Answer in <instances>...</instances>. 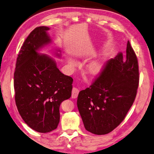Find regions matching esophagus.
<instances>
[{"instance_id":"1","label":"esophagus","mask_w":154,"mask_h":154,"mask_svg":"<svg viewBox=\"0 0 154 154\" xmlns=\"http://www.w3.org/2000/svg\"><path fill=\"white\" fill-rule=\"evenodd\" d=\"M79 92V91L77 88H73L72 91V97L73 98H76L78 96Z\"/></svg>"}]
</instances>
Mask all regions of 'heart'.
Segmentation results:
<instances>
[{
    "label": "heart",
    "instance_id": "heart-1",
    "mask_svg": "<svg viewBox=\"0 0 154 154\" xmlns=\"http://www.w3.org/2000/svg\"><path fill=\"white\" fill-rule=\"evenodd\" d=\"M102 69V66L100 64H99L98 63H93L89 68V72H90L91 74H93V75H96V74H98L99 72H100Z\"/></svg>",
    "mask_w": 154,
    "mask_h": 154
}]
</instances>
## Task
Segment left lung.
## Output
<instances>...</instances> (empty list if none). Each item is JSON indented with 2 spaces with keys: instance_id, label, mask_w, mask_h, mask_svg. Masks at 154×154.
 I'll return each instance as SVG.
<instances>
[{
  "instance_id": "left-lung-1",
  "label": "left lung",
  "mask_w": 154,
  "mask_h": 154,
  "mask_svg": "<svg viewBox=\"0 0 154 154\" xmlns=\"http://www.w3.org/2000/svg\"><path fill=\"white\" fill-rule=\"evenodd\" d=\"M138 61L127 42L122 52L109 60L91 86L79 93L77 107L86 130L97 135L112 131L125 119L136 97Z\"/></svg>"
}]
</instances>
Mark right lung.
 <instances>
[{
	"label": "right lung",
	"mask_w": 154,
	"mask_h": 154,
	"mask_svg": "<svg viewBox=\"0 0 154 154\" xmlns=\"http://www.w3.org/2000/svg\"><path fill=\"white\" fill-rule=\"evenodd\" d=\"M48 27L35 28L18 52L14 73L15 103L27 125L41 133L57 127L59 106L71 97L73 79L64 75L52 59L36 51L51 43Z\"/></svg>",
	"instance_id": "add662e5"
}]
</instances>
